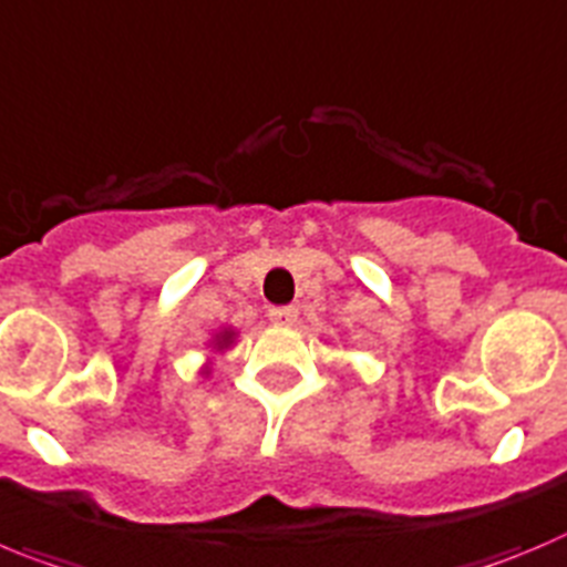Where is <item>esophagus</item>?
Listing matches in <instances>:
<instances>
[{"instance_id": "obj_1", "label": "esophagus", "mask_w": 567, "mask_h": 567, "mask_svg": "<svg viewBox=\"0 0 567 567\" xmlns=\"http://www.w3.org/2000/svg\"><path fill=\"white\" fill-rule=\"evenodd\" d=\"M269 320L278 326H292L298 320V309L295 306H269Z\"/></svg>"}]
</instances>
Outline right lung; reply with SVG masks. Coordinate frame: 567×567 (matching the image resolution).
<instances>
[{
  "label": "right lung",
  "mask_w": 567,
  "mask_h": 567,
  "mask_svg": "<svg viewBox=\"0 0 567 567\" xmlns=\"http://www.w3.org/2000/svg\"><path fill=\"white\" fill-rule=\"evenodd\" d=\"M227 337H230V334H225V340H227Z\"/></svg>",
  "instance_id": "1"
}]
</instances>
